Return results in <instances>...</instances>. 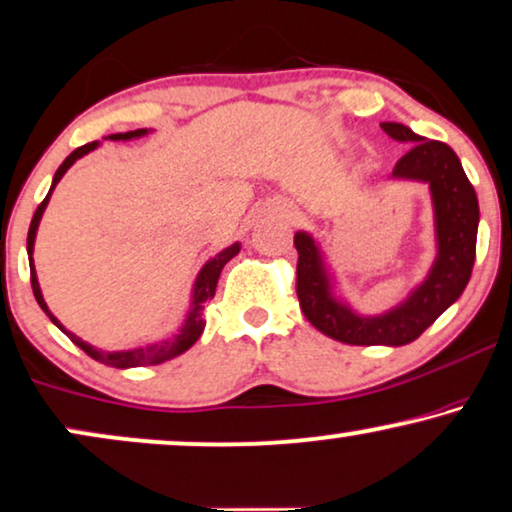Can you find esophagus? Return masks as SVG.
<instances>
[{"label":"esophagus","instance_id":"obj_1","mask_svg":"<svg viewBox=\"0 0 512 512\" xmlns=\"http://www.w3.org/2000/svg\"><path fill=\"white\" fill-rule=\"evenodd\" d=\"M276 212H278V215H281V217H286V219H290V217H295L293 215V210H290V208H286V205H276V208H274Z\"/></svg>","mask_w":512,"mask_h":512}]
</instances>
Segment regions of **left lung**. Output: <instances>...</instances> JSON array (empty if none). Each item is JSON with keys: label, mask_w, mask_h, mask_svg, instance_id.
<instances>
[{"label": "left lung", "mask_w": 512, "mask_h": 512, "mask_svg": "<svg viewBox=\"0 0 512 512\" xmlns=\"http://www.w3.org/2000/svg\"><path fill=\"white\" fill-rule=\"evenodd\" d=\"M380 127L394 141L411 146L394 165L392 179L428 184L435 210V262L406 300L383 314L366 316L335 295L321 245L307 231H297V297L307 321L328 338L345 345L401 347L420 338L468 286L475 264L480 205L461 160L449 146L420 137L401 122H383Z\"/></svg>", "instance_id": "1"}]
</instances>
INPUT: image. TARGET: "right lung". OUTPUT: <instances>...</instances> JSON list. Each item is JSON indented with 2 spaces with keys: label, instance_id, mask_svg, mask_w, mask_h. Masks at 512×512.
<instances>
[{
  "label": "right lung",
  "instance_id": "1",
  "mask_svg": "<svg viewBox=\"0 0 512 512\" xmlns=\"http://www.w3.org/2000/svg\"><path fill=\"white\" fill-rule=\"evenodd\" d=\"M151 132V129H134V132H120V134H111V141H132V139H139V137H146V134ZM94 148H99V141H92V144H84L80 148H75L73 153L68 155L66 160H63V165L58 167L56 174H54V181H51V189L47 193V198L42 200L40 208L35 210V217H32L30 222V231H28V260H30V283H32V293H35V300L40 307L44 309V314L49 316L51 323H54L56 328H61L63 333L68 335L70 340L75 342L77 347L84 349V352L89 354V357L101 361V364L106 366H113V368H134V366H155V364H163V361H170L174 357H179V354H184L186 349H189L193 342H196L200 335L205 331V319H203V312L205 307H208V302L215 297V290H217V281H219V274H222L224 264L231 260V257L238 255V250H241V243H234L229 245V248H224L222 252H217L212 260H208L203 264V269L198 271L196 276V283H193V290H191V304H189V312H186V319L181 323V328L177 333L172 335V338L167 340H158V342H151V345H144V347H132V349H118V352H106V349H96L94 345H89V342H84L82 338H77L75 333H70L66 326H63L61 321L56 319L54 314L49 312L47 302H44V295L40 290V281H37V271H35V264H32V250H35V236H37V226H40V219L44 215V210H47V203L51 198V193H54L56 184L63 179V174H66L70 167H73L75 160H80L82 155L92 153Z\"/></svg>",
  "mask_w": 512,
  "mask_h": 512
}]
</instances>
